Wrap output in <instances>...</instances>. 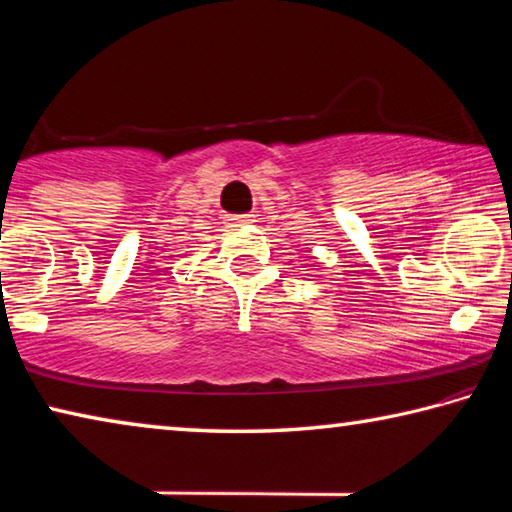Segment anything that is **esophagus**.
Wrapping results in <instances>:
<instances>
[{
	"instance_id": "esophagus-1",
	"label": "esophagus",
	"mask_w": 512,
	"mask_h": 512,
	"mask_svg": "<svg viewBox=\"0 0 512 512\" xmlns=\"http://www.w3.org/2000/svg\"><path fill=\"white\" fill-rule=\"evenodd\" d=\"M228 225H244V223H253L255 216L253 214H228L225 216Z\"/></svg>"
}]
</instances>
